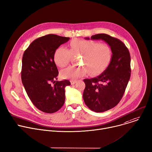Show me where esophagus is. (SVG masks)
<instances>
[{
  "instance_id": "esophagus-1",
  "label": "esophagus",
  "mask_w": 152,
  "mask_h": 152,
  "mask_svg": "<svg viewBox=\"0 0 152 152\" xmlns=\"http://www.w3.org/2000/svg\"><path fill=\"white\" fill-rule=\"evenodd\" d=\"M70 82H71V84L72 85H73V84H75L76 82V80H70Z\"/></svg>"
}]
</instances>
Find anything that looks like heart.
<instances>
[{"mask_svg":"<svg viewBox=\"0 0 152 152\" xmlns=\"http://www.w3.org/2000/svg\"><path fill=\"white\" fill-rule=\"evenodd\" d=\"M70 50L59 47L54 54L56 65L62 68L70 61L72 55H82V67L69 66L61 72L64 79H76L89 73L93 76L102 73L109 65L112 58V51L107 44L98 41L74 39L70 43Z\"/></svg>","mask_w":152,"mask_h":152,"instance_id":"1","label":"heart"}]
</instances>
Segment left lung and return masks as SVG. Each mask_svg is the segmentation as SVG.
Here are the masks:
<instances>
[{"mask_svg":"<svg viewBox=\"0 0 152 152\" xmlns=\"http://www.w3.org/2000/svg\"><path fill=\"white\" fill-rule=\"evenodd\" d=\"M91 39L103 40L112 51V60L106 70L97 77L84 80L86 105L93 112H104L115 107L125 92L131 75L130 55L125 44L117 38L102 33L92 36Z\"/></svg>","mask_w":152,"mask_h":152,"instance_id":"1","label":"left lung"}]
</instances>
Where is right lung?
Returning <instances> with one entry per match:
<instances>
[{"mask_svg": "<svg viewBox=\"0 0 152 152\" xmlns=\"http://www.w3.org/2000/svg\"><path fill=\"white\" fill-rule=\"evenodd\" d=\"M70 37L48 34L39 37L24 51L21 78L29 98L40 111L53 113L63 106L65 87L71 85L68 80L56 81L59 74L54 61L58 47ZM52 82L55 84L51 85Z\"/></svg>", "mask_w": 152, "mask_h": 152, "instance_id": "add662e5", "label": "right lung"}]
</instances>
